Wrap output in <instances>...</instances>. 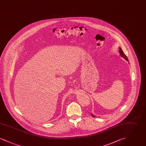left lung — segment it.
<instances>
[{
	"mask_svg": "<svg viewBox=\"0 0 146 146\" xmlns=\"http://www.w3.org/2000/svg\"><path fill=\"white\" fill-rule=\"evenodd\" d=\"M119 53H120V55H121V57H123L124 58H125L126 61H128V58H127V57L125 55V54H124V53L123 52L122 49H121L120 48H119ZM91 115H92L93 117H95V116H94L92 114H91Z\"/></svg>",
	"mask_w": 146,
	"mask_h": 146,
	"instance_id": "8db88e82",
	"label": "left lung"
}]
</instances>
